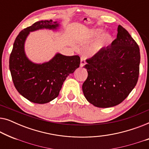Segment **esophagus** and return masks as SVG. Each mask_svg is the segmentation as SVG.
I'll list each match as a JSON object with an SVG mask.
<instances>
[{
  "instance_id": "1",
  "label": "esophagus",
  "mask_w": 149,
  "mask_h": 149,
  "mask_svg": "<svg viewBox=\"0 0 149 149\" xmlns=\"http://www.w3.org/2000/svg\"><path fill=\"white\" fill-rule=\"evenodd\" d=\"M85 64H86V62H85V58L82 57V58H81V64H80L81 67H83V66H85Z\"/></svg>"
}]
</instances>
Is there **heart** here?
Wrapping results in <instances>:
<instances>
[{
    "label": "heart",
    "mask_w": 149,
    "mask_h": 149,
    "mask_svg": "<svg viewBox=\"0 0 149 149\" xmlns=\"http://www.w3.org/2000/svg\"><path fill=\"white\" fill-rule=\"evenodd\" d=\"M103 33V30L101 29H95L93 30L91 32L89 38L90 39H93V38H96L101 35ZM112 37L109 34H104V35L102 36L97 41H95L92 45H91L90 47L89 48V52L91 54H96L97 52H99L101 49H102L108 45L111 42Z\"/></svg>",
    "instance_id": "obj_1"
}]
</instances>
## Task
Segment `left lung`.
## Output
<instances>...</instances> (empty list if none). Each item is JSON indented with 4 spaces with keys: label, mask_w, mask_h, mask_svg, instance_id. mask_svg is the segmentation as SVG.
<instances>
[{
    "label": "left lung",
    "mask_w": 149,
    "mask_h": 149,
    "mask_svg": "<svg viewBox=\"0 0 149 149\" xmlns=\"http://www.w3.org/2000/svg\"><path fill=\"white\" fill-rule=\"evenodd\" d=\"M111 45L87 59V78L82 89L85 98L99 108L121 103L138 82L140 54L138 45L123 26H118Z\"/></svg>",
    "instance_id": "left-lung-1"
}]
</instances>
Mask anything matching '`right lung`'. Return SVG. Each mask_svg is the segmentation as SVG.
Listing matches in <instances>:
<instances>
[{
	"mask_svg": "<svg viewBox=\"0 0 149 149\" xmlns=\"http://www.w3.org/2000/svg\"><path fill=\"white\" fill-rule=\"evenodd\" d=\"M58 26L52 19L36 22L22 30L13 43L9 57L12 80L18 92L32 102L45 104L58 97L66 77L80 65L79 56L58 54L42 64H34L26 58L24 42L29 32L42 28L56 29Z\"/></svg>",
	"mask_w": 149,
	"mask_h": 149,
	"instance_id": "right-lung-1",
	"label": "right lung"
}]
</instances>
